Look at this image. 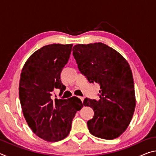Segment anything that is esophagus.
Here are the masks:
<instances>
[{
	"instance_id": "obj_1",
	"label": "esophagus",
	"mask_w": 156,
	"mask_h": 156,
	"mask_svg": "<svg viewBox=\"0 0 156 156\" xmlns=\"http://www.w3.org/2000/svg\"><path fill=\"white\" fill-rule=\"evenodd\" d=\"M79 98H80V100H81V101H82V102H83V100H84V97H79Z\"/></svg>"
}]
</instances>
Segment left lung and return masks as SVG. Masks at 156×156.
<instances>
[{"mask_svg":"<svg viewBox=\"0 0 156 156\" xmlns=\"http://www.w3.org/2000/svg\"><path fill=\"white\" fill-rule=\"evenodd\" d=\"M73 56L89 83L100 84L99 100L86 98L83 102L94 112L87 122L89 131L100 138H118L128 127L136 107L133 78L127 61L102 43L76 44Z\"/></svg>","mask_w":156,"mask_h":156,"instance_id":"1","label":"left lung"}]
</instances>
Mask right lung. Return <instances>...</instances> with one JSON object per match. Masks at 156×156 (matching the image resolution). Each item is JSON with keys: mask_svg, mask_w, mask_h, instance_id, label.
Here are the masks:
<instances>
[{"mask_svg": "<svg viewBox=\"0 0 156 156\" xmlns=\"http://www.w3.org/2000/svg\"><path fill=\"white\" fill-rule=\"evenodd\" d=\"M72 44H51L37 50L23 67L19 98L23 115L36 136L57 142L69 133L73 118L83 107L78 98L52 99L54 89L62 93L60 73L72 52Z\"/></svg>", "mask_w": 156, "mask_h": 156, "instance_id": "obj_1", "label": "right lung"}]
</instances>
